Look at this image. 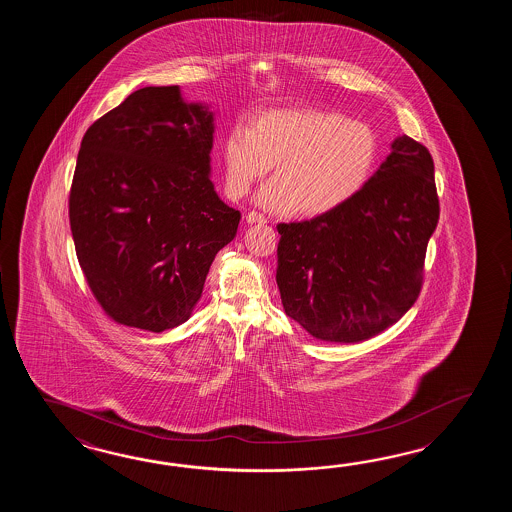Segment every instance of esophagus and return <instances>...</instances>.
I'll use <instances>...</instances> for the list:
<instances>
[{
  "label": "esophagus",
  "instance_id": "1",
  "mask_svg": "<svg viewBox=\"0 0 512 512\" xmlns=\"http://www.w3.org/2000/svg\"><path fill=\"white\" fill-rule=\"evenodd\" d=\"M245 221H247L249 225H261V223H267V219L263 218V216L258 214V212H249V214L245 216Z\"/></svg>",
  "mask_w": 512,
  "mask_h": 512
}]
</instances>
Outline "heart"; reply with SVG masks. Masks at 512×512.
Returning <instances> with one entry per match:
<instances>
[{"label":"heart","mask_w":512,"mask_h":512,"mask_svg":"<svg viewBox=\"0 0 512 512\" xmlns=\"http://www.w3.org/2000/svg\"><path fill=\"white\" fill-rule=\"evenodd\" d=\"M377 139L368 124L322 109H274L238 124L223 144L225 183L247 196L261 177L274 175L256 205L274 214L320 216L348 203L368 181Z\"/></svg>","instance_id":"1"}]
</instances>
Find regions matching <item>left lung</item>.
<instances>
[{"mask_svg":"<svg viewBox=\"0 0 512 512\" xmlns=\"http://www.w3.org/2000/svg\"><path fill=\"white\" fill-rule=\"evenodd\" d=\"M437 219L432 155L401 135L348 203L278 225L285 313L320 340L375 337L417 300Z\"/></svg>","mask_w":512,"mask_h":512,"instance_id":"8db88e82","label":"left lung"}]
</instances>
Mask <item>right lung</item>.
Returning a JSON list of instances; mask_svg holds the SVG:
<instances>
[{
  "instance_id": "1",
  "label": "right lung",
  "mask_w": 512,
  "mask_h": 512,
  "mask_svg": "<svg viewBox=\"0 0 512 512\" xmlns=\"http://www.w3.org/2000/svg\"><path fill=\"white\" fill-rule=\"evenodd\" d=\"M216 115L179 86L142 87L86 131L69 196L78 261L98 304L153 333L188 320L240 212L212 183Z\"/></svg>"
}]
</instances>
